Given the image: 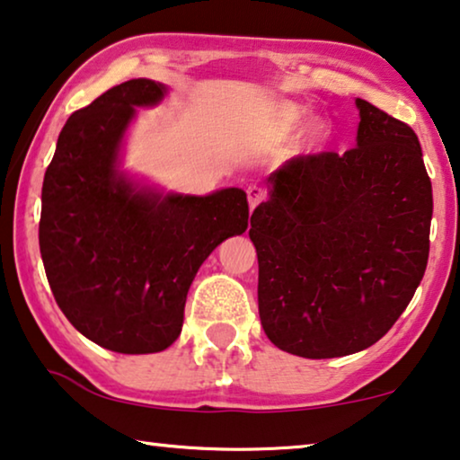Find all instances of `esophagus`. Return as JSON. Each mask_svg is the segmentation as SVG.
I'll return each instance as SVG.
<instances>
[{
  "label": "esophagus",
  "instance_id": "esophagus-1",
  "mask_svg": "<svg viewBox=\"0 0 460 460\" xmlns=\"http://www.w3.org/2000/svg\"><path fill=\"white\" fill-rule=\"evenodd\" d=\"M246 197H249L251 209H254V208L259 206V203H263L267 199V190L257 187V185H252V187L246 189Z\"/></svg>",
  "mask_w": 460,
  "mask_h": 460
}]
</instances>
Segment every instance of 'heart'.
Masks as SVG:
<instances>
[{"instance_id":"b5f03b06","label":"heart","mask_w":460,"mask_h":460,"mask_svg":"<svg viewBox=\"0 0 460 460\" xmlns=\"http://www.w3.org/2000/svg\"><path fill=\"white\" fill-rule=\"evenodd\" d=\"M306 115V111L298 104H292V102H278L273 104V109L270 112V129L273 133H279V136H284V133H289L294 129L296 125L302 121V117ZM331 136V125L327 121H313L308 125L306 129V144L308 146H321L324 141L329 139Z\"/></svg>"}]
</instances>
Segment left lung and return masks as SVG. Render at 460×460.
Masks as SVG:
<instances>
[{
    "label": "left lung",
    "mask_w": 460,
    "mask_h": 460,
    "mask_svg": "<svg viewBox=\"0 0 460 460\" xmlns=\"http://www.w3.org/2000/svg\"><path fill=\"white\" fill-rule=\"evenodd\" d=\"M356 104L358 146L289 160L251 217L261 324L294 356L370 348L426 273L434 199L420 139L374 104Z\"/></svg>",
    "instance_id": "1"
}]
</instances>
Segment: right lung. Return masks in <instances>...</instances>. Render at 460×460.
I'll return each instance as SVG.
<instances>
[{"mask_svg":"<svg viewBox=\"0 0 460 460\" xmlns=\"http://www.w3.org/2000/svg\"><path fill=\"white\" fill-rule=\"evenodd\" d=\"M162 96V84L129 80L75 111L42 181L39 244L55 302L84 337L119 353L172 345L197 270L249 228L244 190L158 197L117 174L136 107Z\"/></svg>","mask_w":460,"mask_h":460,"instance_id":"obj_1","label":"right lung"}]
</instances>
